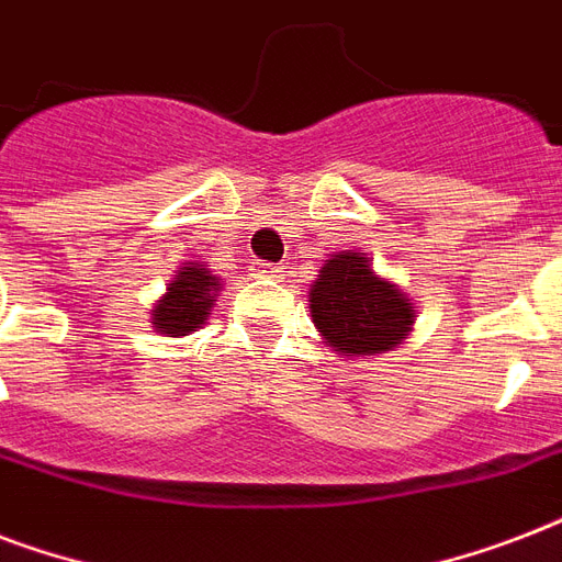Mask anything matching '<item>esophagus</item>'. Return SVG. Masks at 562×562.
<instances>
[{"instance_id": "1", "label": "esophagus", "mask_w": 562, "mask_h": 562, "mask_svg": "<svg viewBox=\"0 0 562 562\" xmlns=\"http://www.w3.org/2000/svg\"><path fill=\"white\" fill-rule=\"evenodd\" d=\"M250 271H254V277H259V280H280L282 277L280 265L262 262V259H256V262L250 265Z\"/></svg>"}]
</instances>
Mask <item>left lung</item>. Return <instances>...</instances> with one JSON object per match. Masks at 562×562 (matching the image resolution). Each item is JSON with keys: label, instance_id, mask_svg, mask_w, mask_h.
<instances>
[{"label": "left lung", "instance_id": "1", "mask_svg": "<svg viewBox=\"0 0 562 562\" xmlns=\"http://www.w3.org/2000/svg\"><path fill=\"white\" fill-rule=\"evenodd\" d=\"M308 303L326 344L352 356L387 352L414 324V306L400 289L375 277L368 256L350 250L326 259Z\"/></svg>", "mask_w": 562, "mask_h": 562}]
</instances>
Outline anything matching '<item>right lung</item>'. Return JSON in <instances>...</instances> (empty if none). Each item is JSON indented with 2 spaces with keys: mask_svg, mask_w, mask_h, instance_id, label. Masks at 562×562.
<instances>
[{
  "mask_svg": "<svg viewBox=\"0 0 562 562\" xmlns=\"http://www.w3.org/2000/svg\"><path fill=\"white\" fill-rule=\"evenodd\" d=\"M218 289V280L206 268H201L198 262H189V268H183L175 277L166 297L154 306V326L169 338L194 333L210 317Z\"/></svg>",
  "mask_w": 562,
  "mask_h": 562,
  "instance_id": "right-lung-1",
  "label": "right lung"
}]
</instances>
